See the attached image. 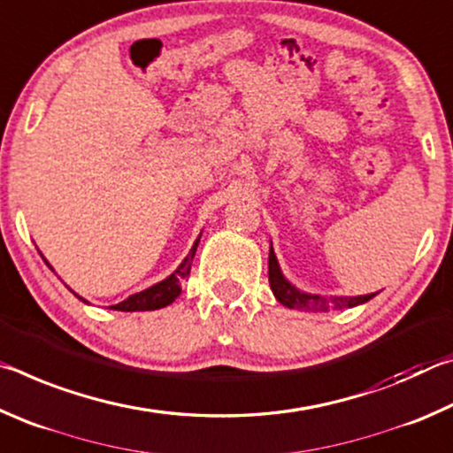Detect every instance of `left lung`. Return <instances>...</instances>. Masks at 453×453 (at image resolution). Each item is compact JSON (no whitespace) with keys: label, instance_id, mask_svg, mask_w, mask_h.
I'll return each mask as SVG.
<instances>
[{"label":"left lung","instance_id":"left-lung-1","mask_svg":"<svg viewBox=\"0 0 453 453\" xmlns=\"http://www.w3.org/2000/svg\"><path fill=\"white\" fill-rule=\"evenodd\" d=\"M267 275H270V286L273 296L278 297V302L286 305L289 310H303V311H329V310H343V308H354V305L370 302L375 294L370 296H357V297H321L303 294L297 288L283 278L275 259L273 250L270 248V262H267Z\"/></svg>","mask_w":453,"mask_h":453}]
</instances>
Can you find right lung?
<instances>
[{"label": "right lung", "mask_w": 453, "mask_h": 453, "mask_svg": "<svg viewBox=\"0 0 453 453\" xmlns=\"http://www.w3.org/2000/svg\"><path fill=\"white\" fill-rule=\"evenodd\" d=\"M197 243H199V237L196 240L194 248H191L188 257L183 259L181 265L170 275V278L156 283V286H151L148 289L140 291V294L129 296L127 300H124L121 303L110 305V308L118 310V311H148V310H159V308H165V305H170L175 300V297L181 294V281L189 275L191 262H194ZM80 300H81V297H80ZM81 302H86V300H81Z\"/></svg>", "instance_id": "1"}]
</instances>
